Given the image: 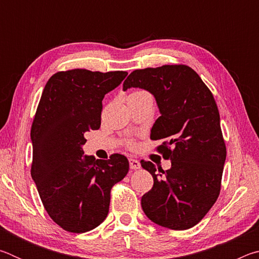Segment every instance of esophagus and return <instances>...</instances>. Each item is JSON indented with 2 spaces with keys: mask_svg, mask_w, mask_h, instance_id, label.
<instances>
[{
  "mask_svg": "<svg viewBox=\"0 0 259 259\" xmlns=\"http://www.w3.org/2000/svg\"><path fill=\"white\" fill-rule=\"evenodd\" d=\"M129 163H130V168L133 169V170H137V169L140 168L139 161L136 160V159H133V157H131V159H129Z\"/></svg>",
  "mask_w": 259,
  "mask_h": 259,
  "instance_id": "obj_1",
  "label": "esophagus"
}]
</instances>
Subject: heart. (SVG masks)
Listing matches in <instances>:
<instances>
[{
    "instance_id": "heart-1",
    "label": "heart",
    "mask_w": 259,
    "mask_h": 259,
    "mask_svg": "<svg viewBox=\"0 0 259 259\" xmlns=\"http://www.w3.org/2000/svg\"><path fill=\"white\" fill-rule=\"evenodd\" d=\"M147 95H150V94L146 93V91H144V90H134L133 93H130L128 97H136V96H147Z\"/></svg>"
}]
</instances>
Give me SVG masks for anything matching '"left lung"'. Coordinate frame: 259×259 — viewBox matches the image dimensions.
<instances>
[{
  "mask_svg": "<svg viewBox=\"0 0 259 259\" xmlns=\"http://www.w3.org/2000/svg\"><path fill=\"white\" fill-rule=\"evenodd\" d=\"M140 88L156 100L161 116L151 139L171 168H157L150 161L142 166L154 184L143 195L142 208L155 224L170 230H188L212 207L221 191L226 147L221 119L211 91L194 69L186 65H164L136 69L123 90Z\"/></svg>",
  "mask_w": 259,
  "mask_h": 259,
  "instance_id": "left-lung-1",
  "label": "left lung"
}]
</instances>
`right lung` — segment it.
<instances>
[{"instance_id": "add662e5", "label": "right lung", "mask_w": 259, "mask_h": 259, "mask_svg": "<svg viewBox=\"0 0 259 259\" xmlns=\"http://www.w3.org/2000/svg\"><path fill=\"white\" fill-rule=\"evenodd\" d=\"M126 72H58L47 82L35 114L30 139V175L52 221L65 231L84 233L107 217L112 187L125 177L129 161L84 155L85 133L100 126L105 95Z\"/></svg>"}]
</instances>
